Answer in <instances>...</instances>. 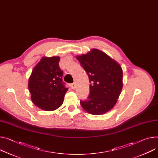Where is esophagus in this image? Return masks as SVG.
<instances>
[{
    "mask_svg": "<svg viewBox=\"0 0 158 158\" xmlns=\"http://www.w3.org/2000/svg\"><path fill=\"white\" fill-rule=\"evenodd\" d=\"M71 87H72V88H73V89H76V83H73L71 84Z\"/></svg>",
    "mask_w": 158,
    "mask_h": 158,
    "instance_id": "1",
    "label": "esophagus"
}]
</instances>
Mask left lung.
Listing matches in <instances>:
<instances>
[{
    "mask_svg": "<svg viewBox=\"0 0 158 158\" xmlns=\"http://www.w3.org/2000/svg\"><path fill=\"white\" fill-rule=\"evenodd\" d=\"M89 79L88 99L81 101L88 113L99 115L111 110L117 102L123 87V70L120 64L103 52L94 48L76 56Z\"/></svg>",
    "mask_w": 158,
    "mask_h": 158,
    "instance_id": "obj_1",
    "label": "left lung"
}]
</instances>
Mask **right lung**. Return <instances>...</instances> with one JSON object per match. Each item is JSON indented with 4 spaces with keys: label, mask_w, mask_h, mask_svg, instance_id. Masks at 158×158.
Listing matches in <instances>:
<instances>
[{
    "label": "right lung",
    "mask_w": 158,
    "mask_h": 158,
    "mask_svg": "<svg viewBox=\"0 0 158 158\" xmlns=\"http://www.w3.org/2000/svg\"><path fill=\"white\" fill-rule=\"evenodd\" d=\"M59 56H44L34 67L28 81L32 102L40 109L53 111L64 102L68 88L62 81Z\"/></svg>",
    "instance_id": "add662e5"
}]
</instances>
